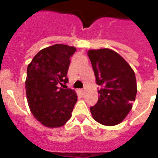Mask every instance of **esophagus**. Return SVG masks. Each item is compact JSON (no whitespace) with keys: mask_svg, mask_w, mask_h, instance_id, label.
Wrapping results in <instances>:
<instances>
[{"mask_svg":"<svg viewBox=\"0 0 158 158\" xmlns=\"http://www.w3.org/2000/svg\"><path fill=\"white\" fill-rule=\"evenodd\" d=\"M84 92H85V89H81V93H82V95H83V94H84Z\"/></svg>","mask_w":158,"mask_h":158,"instance_id":"esophagus-1","label":"esophagus"}]
</instances>
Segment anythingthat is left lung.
Segmentation results:
<instances>
[{"mask_svg":"<svg viewBox=\"0 0 158 158\" xmlns=\"http://www.w3.org/2000/svg\"><path fill=\"white\" fill-rule=\"evenodd\" d=\"M88 56L96 79L98 100L90 107L92 117L103 125L122 122L132 108L137 94L135 72L129 64L110 49H91Z\"/></svg>","mask_w":158,"mask_h":158,"instance_id":"left-lung-1","label":"left lung"}]
</instances>
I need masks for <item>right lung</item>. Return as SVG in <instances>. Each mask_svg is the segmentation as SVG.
Wrapping results in <instances>:
<instances>
[{
    "label": "right lung",
    "instance_id": "right-lung-1",
    "mask_svg": "<svg viewBox=\"0 0 158 158\" xmlns=\"http://www.w3.org/2000/svg\"><path fill=\"white\" fill-rule=\"evenodd\" d=\"M76 48L55 44L41 49L28 65L26 93L33 115L44 126L58 128L72 116L77 95L71 89L58 87L66 84L70 57Z\"/></svg>",
    "mask_w": 158,
    "mask_h": 158
}]
</instances>
